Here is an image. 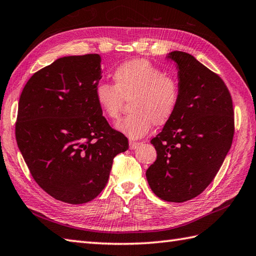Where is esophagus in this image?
Here are the masks:
<instances>
[{"instance_id": "1", "label": "esophagus", "mask_w": 256, "mask_h": 256, "mask_svg": "<svg viewBox=\"0 0 256 256\" xmlns=\"http://www.w3.org/2000/svg\"><path fill=\"white\" fill-rule=\"evenodd\" d=\"M128 146H130V150H135V148H138L140 143H138V142H130Z\"/></svg>"}]
</instances>
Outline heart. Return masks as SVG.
<instances>
[{
  "instance_id": "b5f03b06",
  "label": "heart",
  "mask_w": 256,
  "mask_h": 256,
  "mask_svg": "<svg viewBox=\"0 0 256 256\" xmlns=\"http://www.w3.org/2000/svg\"><path fill=\"white\" fill-rule=\"evenodd\" d=\"M116 86L98 82L94 99L101 112L108 120H116L124 100H130V116L116 123L120 133L132 140L145 136L153 125H164L175 114L180 89L178 80L164 74L146 59L123 62L113 72Z\"/></svg>"
}]
</instances>
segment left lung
Returning a JSON list of instances; mask_svg holds the SVG:
<instances>
[{
  "label": "left lung",
  "mask_w": 256,
  "mask_h": 256,
  "mask_svg": "<svg viewBox=\"0 0 256 256\" xmlns=\"http://www.w3.org/2000/svg\"><path fill=\"white\" fill-rule=\"evenodd\" d=\"M180 96L177 110L150 140L156 160L146 170L153 192L165 201L197 197L214 180L231 148L234 118L230 92L218 74L190 54L170 52Z\"/></svg>",
  "instance_id": "obj_1"
}]
</instances>
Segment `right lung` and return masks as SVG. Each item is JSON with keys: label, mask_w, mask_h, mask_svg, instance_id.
Masks as SVG:
<instances>
[{"label": "right lung", "mask_w": 256, "mask_h": 256, "mask_svg": "<svg viewBox=\"0 0 256 256\" xmlns=\"http://www.w3.org/2000/svg\"><path fill=\"white\" fill-rule=\"evenodd\" d=\"M98 54L58 58L30 77L18 102L16 142L35 182L57 200L86 204L108 180L113 158L128 148L94 99Z\"/></svg>", "instance_id": "obj_1"}]
</instances>
